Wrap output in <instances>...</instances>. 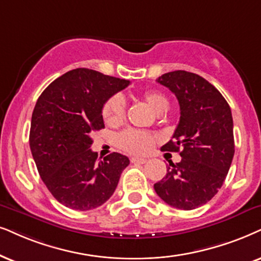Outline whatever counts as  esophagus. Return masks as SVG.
Wrapping results in <instances>:
<instances>
[{
	"label": "esophagus",
	"instance_id": "1",
	"mask_svg": "<svg viewBox=\"0 0 261 261\" xmlns=\"http://www.w3.org/2000/svg\"><path fill=\"white\" fill-rule=\"evenodd\" d=\"M131 163L134 164H146L147 163V159H143V158H131Z\"/></svg>",
	"mask_w": 261,
	"mask_h": 261
}]
</instances>
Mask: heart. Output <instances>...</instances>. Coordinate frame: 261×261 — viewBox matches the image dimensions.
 Here are the masks:
<instances>
[{
	"instance_id": "b5f03b06",
	"label": "heart",
	"mask_w": 261,
	"mask_h": 261,
	"mask_svg": "<svg viewBox=\"0 0 261 261\" xmlns=\"http://www.w3.org/2000/svg\"><path fill=\"white\" fill-rule=\"evenodd\" d=\"M138 98L146 102L155 113H163L169 107L167 98L161 92L158 91H143L138 95ZM102 118L103 121L110 126H115L120 124L125 118V103L119 95H113L105 102L102 106ZM156 137L155 135L147 131L134 130L128 128L117 136V146L127 153L131 154H147L153 148Z\"/></svg>"
}]
</instances>
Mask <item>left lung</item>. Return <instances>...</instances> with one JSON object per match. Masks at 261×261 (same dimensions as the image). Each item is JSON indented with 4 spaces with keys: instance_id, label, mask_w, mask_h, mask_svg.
Returning a JSON list of instances; mask_svg holds the SVG:
<instances>
[{
    "instance_id": "1",
    "label": "left lung",
    "mask_w": 261,
    "mask_h": 261,
    "mask_svg": "<svg viewBox=\"0 0 261 261\" xmlns=\"http://www.w3.org/2000/svg\"><path fill=\"white\" fill-rule=\"evenodd\" d=\"M179 102L180 118L164 151H179L167 173L154 184L170 206L190 211L207 203L222 188L235 153L233 123L223 95L199 74L173 71L158 78Z\"/></svg>"
}]
</instances>
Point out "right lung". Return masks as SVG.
Returning <instances> with one entry per match:
<instances>
[{"instance_id": "right-lung-1", "label": "right lung", "mask_w": 261, "mask_h": 261, "mask_svg": "<svg viewBox=\"0 0 261 261\" xmlns=\"http://www.w3.org/2000/svg\"><path fill=\"white\" fill-rule=\"evenodd\" d=\"M130 81L89 68L55 79L38 97L32 113L30 148L38 173L59 202L89 211L113 195L127 156L112 153L97 161L91 133L105 127L102 106Z\"/></svg>"}]
</instances>
